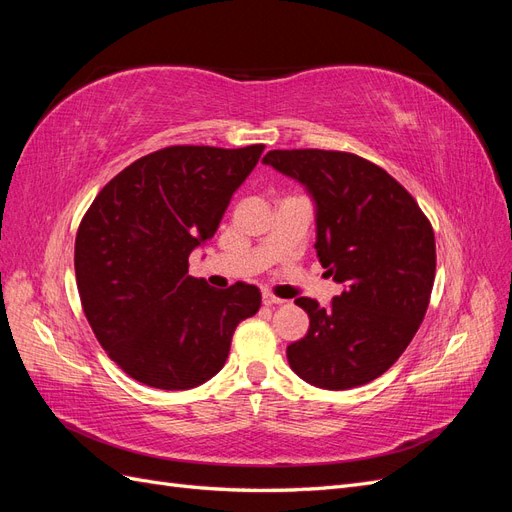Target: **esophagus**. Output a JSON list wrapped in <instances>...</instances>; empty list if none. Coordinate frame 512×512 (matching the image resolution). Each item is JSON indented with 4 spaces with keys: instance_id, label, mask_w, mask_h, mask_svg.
<instances>
[{
    "instance_id": "1",
    "label": "esophagus",
    "mask_w": 512,
    "mask_h": 512,
    "mask_svg": "<svg viewBox=\"0 0 512 512\" xmlns=\"http://www.w3.org/2000/svg\"><path fill=\"white\" fill-rule=\"evenodd\" d=\"M262 303H265L267 307H273V305H282L284 299H277V297H273L271 292H265V294H262Z\"/></svg>"
}]
</instances>
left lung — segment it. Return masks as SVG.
<instances>
[{"label": "left lung", "mask_w": 512, "mask_h": 512, "mask_svg": "<svg viewBox=\"0 0 512 512\" xmlns=\"http://www.w3.org/2000/svg\"><path fill=\"white\" fill-rule=\"evenodd\" d=\"M262 164L299 181L316 209V252L342 292L329 307L299 297L307 335L286 348L294 374L327 391L382 376L425 318L436 239L406 188L359 156L275 149Z\"/></svg>", "instance_id": "left-lung-1"}]
</instances>
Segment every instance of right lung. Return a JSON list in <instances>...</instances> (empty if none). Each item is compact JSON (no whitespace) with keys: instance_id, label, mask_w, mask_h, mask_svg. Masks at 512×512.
Instances as JSON below:
<instances>
[{"instance_id":"add662e5","label":"right lung","mask_w":512,"mask_h":512,"mask_svg":"<svg viewBox=\"0 0 512 512\" xmlns=\"http://www.w3.org/2000/svg\"><path fill=\"white\" fill-rule=\"evenodd\" d=\"M262 149L153 151L108 181L85 213L74 245L83 312L130 378L194 389L224 367L237 324L258 312L256 286L211 288L188 275V258L215 235Z\"/></svg>"}]
</instances>
